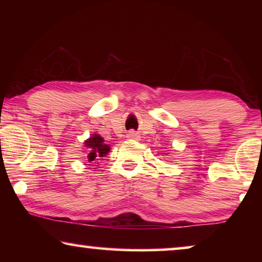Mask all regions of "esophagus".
Listing matches in <instances>:
<instances>
[{
	"mask_svg": "<svg viewBox=\"0 0 262 262\" xmlns=\"http://www.w3.org/2000/svg\"><path fill=\"white\" fill-rule=\"evenodd\" d=\"M127 138H131V139H137V134H135V132H128L127 134Z\"/></svg>",
	"mask_w": 262,
	"mask_h": 262,
	"instance_id": "34e87169",
	"label": "esophagus"
}]
</instances>
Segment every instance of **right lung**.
<instances>
[{
    "instance_id": "obj_1",
    "label": "right lung",
    "mask_w": 262,
    "mask_h": 262,
    "mask_svg": "<svg viewBox=\"0 0 262 262\" xmlns=\"http://www.w3.org/2000/svg\"><path fill=\"white\" fill-rule=\"evenodd\" d=\"M84 145L89 149V154L87 156L88 162L100 160V157L107 155L110 151V145L105 144L103 138L99 135H93L92 137H89L87 141L84 142Z\"/></svg>"
}]
</instances>
